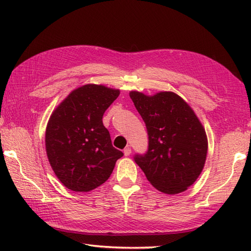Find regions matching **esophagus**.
I'll return each instance as SVG.
<instances>
[{
    "mask_svg": "<svg viewBox=\"0 0 251 251\" xmlns=\"http://www.w3.org/2000/svg\"><path fill=\"white\" fill-rule=\"evenodd\" d=\"M130 153H131V149H130L129 147H127V148H125V149H124V154H125V156H129V155H130Z\"/></svg>",
    "mask_w": 251,
    "mask_h": 251,
    "instance_id": "esophagus-1",
    "label": "esophagus"
}]
</instances>
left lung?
<instances>
[{
  "mask_svg": "<svg viewBox=\"0 0 251 251\" xmlns=\"http://www.w3.org/2000/svg\"><path fill=\"white\" fill-rule=\"evenodd\" d=\"M148 131V150L134 155L154 188L166 194L185 191L199 178L207 155L204 127L185 101L172 92H130Z\"/></svg>",
  "mask_w": 251,
  "mask_h": 251,
  "instance_id": "1",
  "label": "left lung"
}]
</instances>
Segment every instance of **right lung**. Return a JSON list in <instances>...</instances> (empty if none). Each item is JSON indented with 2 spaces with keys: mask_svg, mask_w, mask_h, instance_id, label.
<instances>
[{
  "mask_svg": "<svg viewBox=\"0 0 251 251\" xmlns=\"http://www.w3.org/2000/svg\"><path fill=\"white\" fill-rule=\"evenodd\" d=\"M120 90L88 84L68 96L52 112L45 135L50 166L61 183L88 192L104 183L124 154L112 146L102 123Z\"/></svg>",
  "mask_w": 251,
  "mask_h": 251,
  "instance_id": "right-lung-1",
  "label": "right lung"
}]
</instances>
